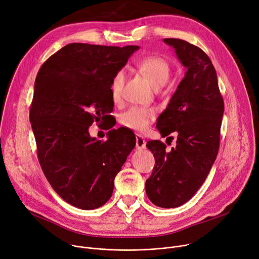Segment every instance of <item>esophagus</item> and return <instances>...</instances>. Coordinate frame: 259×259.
<instances>
[{
	"mask_svg": "<svg viewBox=\"0 0 259 259\" xmlns=\"http://www.w3.org/2000/svg\"><path fill=\"white\" fill-rule=\"evenodd\" d=\"M135 137H136V149H137V150L145 149L147 143H146V140H145L144 136L140 135V134H136Z\"/></svg>",
	"mask_w": 259,
	"mask_h": 259,
	"instance_id": "obj_1",
	"label": "esophagus"
}]
</instances>
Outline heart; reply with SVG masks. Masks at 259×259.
Returning a JSON list of instances; mask_svg holds the SVG:
<instances>
[{
	"label": "heart",
	"instance_id": "heart-1",
	"mask_svg": "<svg viewBox=\"0 0 259 259\" xmlns=\"http://www.w3.org/2000/svg\"><path fill=\"white\" fill-rule=\"evenodd\" d=\"M138 72L154 88L165 85L170 77V66L168 62L158 56H147L139 59L135 64ZM126 80L124 70H119L112 77L110 94L113 102H119ZM156 112L152 108L132 106L121 113L120 123L122 126L135 131H145L155 119Z\"/></svg>",
	"mask_w": 259,
	"mask_h": 259
}]
</instances>
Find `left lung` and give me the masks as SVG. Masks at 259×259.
<instances>
[{
    "instance_id": "1",
    "label": "left lung",
    "mask_w": 259,
    "mask_h": 259,
    "mask_svg": "<svg viewBox=\"0 0 259 259\" xmlns=\"http://www.w3.org/2000/svg\"><path fill=\"white\" fill-rule=\"evenodd\" d=\"M163 41L175 49L187 71L156 124L163 137L178 134L176 147L166 150L160 140L147 144L155 157V166L146 181V192L155 205L170 208L191 199L215 162L224 102L207 55L182 39Z\"/></svg>"
}]
</instances>
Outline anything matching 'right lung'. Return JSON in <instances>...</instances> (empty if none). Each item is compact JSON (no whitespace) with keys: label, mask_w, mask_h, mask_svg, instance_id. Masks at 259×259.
I'll use <instances>...</instances> for the list:
<instances>
[{"label":"right lung","mask_w":259,"mask_h":259,"mask_svg":"<svg viewBox=\"0 0 259 259\" xmlns=\"http://www.w3.org/2000/svg\"><path fill=\"white\" fill-rule=\"evenodd\" d=\"M138 49L70 43L36 76L30 121L40 166L53 189L78 208L100 207L111 197L114 178L135 147L131 131L112 129L101 142L88 130L94 122L107 124L112 77Z\"/></svg>","instance_id":"right-lung-1"}]
</instances>
